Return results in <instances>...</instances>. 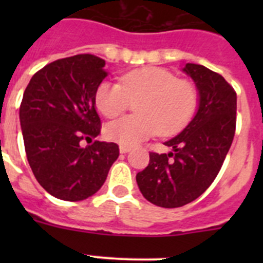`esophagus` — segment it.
<instances>
[{"label":"esophagus","instance_id":"esophagus-1","mask_svg":"<svg viewBox=\"0 0 263 263\" xmlns=\"http://www.w3.org/2000/svg\"><path fill=\"white\" fill-rule=\"evenodd\" d=\"M127 152H130L129 146H125V145H121L120 146V153L125 154V153H127Z\"/></svg>","mask_w":263,"mask_h":263}]
</instances>
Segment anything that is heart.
<instances>
[{"label": "heart", "instance_id": "1", "mask_svg": "<svg viewBox=\"0 0 263 263\" xmlns=\"http://www.w3.org/2000/svg\"><path fill=\"white\" fill-rule=\"evenodd\" d=\"M130 101H138V115L111 121L105 127L108 139L125 146L138 145L158 132L160 136L179 133L194 117L199 93L191 81L159 67L127 72L120 84L103 81L95 92L97 110L106 118L129 109Z\"/></svg>", "mask_w": 263, "mask_h": 263}]
</instances>
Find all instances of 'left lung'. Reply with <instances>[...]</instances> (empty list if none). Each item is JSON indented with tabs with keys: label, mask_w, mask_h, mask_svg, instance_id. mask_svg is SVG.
I'll return each mask as SVG.
<instances>
[{
	"label": "left lung",
	"mask_w": 263,
	"mask_h": 263,
	"mask_svg": "<svg viewBox=\"0 0 263 263\" xmlns=\"http://www.w3.org/2000/svg\"><path fill=\"white\" fill-rule=\"evenodd\" d=\"M183 71L195 81L200 104L196 116L164 145L170 154L150 153V162L137 174L146 200L163 208H178L196 200L221 170L236 132L237 95L220 73L187 63Z\"/></svg>",
	"instance_id": "left-lung-1"
}]
</instances>
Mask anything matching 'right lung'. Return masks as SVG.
Returning <instances> with one entry per match:
<instances>
[{
  "label": "right lung",
  "instance_id": "obj_1",
  "mask_svg": "<svg viewBox=\"0 0 263 263\" xmlns=\"http://www.w3.org/2000/svg\"><path fill=\"white\" fill-rule=\"evenodd\" d=\"M104 66L92 53L58 59L34 73L23 93L20 120L27 160L39 184L62 200L96 194L120 155L117 143L96 139L101 120L95 92L106 76Z\"/></svg>",
  "mask_w": 263,
  "mask_h": 263
}]
</instances>
